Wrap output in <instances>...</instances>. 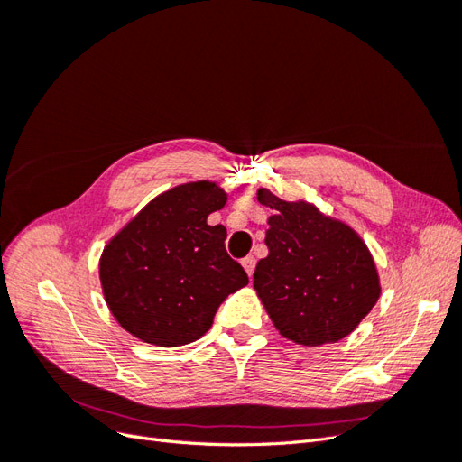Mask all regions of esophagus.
Listing matches in <instances>:
<instances>
[{"label":"esophagus","mask_w":462,"mask_h":462,"mask_svg":"<svg viewBox=\"0 0 462 462\" xmlns=\"http://www.w3.org/2000/svg\"><path fill=\"white\" fill-rule=\"evenodd\" d=\"M243 268H245V272L248 273V277H253V273H254V265H256V260L253 258V256H246V258H243Z\"/></svg>","instance_id":"esophagus-1"}]
</instances>
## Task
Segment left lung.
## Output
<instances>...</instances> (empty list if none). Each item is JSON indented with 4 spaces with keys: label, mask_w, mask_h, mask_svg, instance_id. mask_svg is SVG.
<instances>
[{
    "label": "left lung",
    "mask_w": 462,
    "mask_h": 462,
    "mask_svg": "<svg viewBox=\"0 0 462 462\" xmlns=\"http://www.w3.org/2000/svg\"><path fill=\"white\" fill-rule=\"evenodd\" d=\"M272 209L268 256L256 263L254 291L285 339L318 346L353 333L382 295L375 262L362 236L312 202H287L258 189Z\"/></svg>",
    "instance_id": "obj_1"
}]
</instances>
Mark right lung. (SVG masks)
Segmentation results:
<instances>
[{
    "instance_id": "right-lung-1",
    "label": "right lung",
    "mask_w": 462,
    "mask_h": 462,
    "mask_svg": "<svg viewBox=\"0 0 462 462\" xmlns=\"http://www.w3.org/2000/svg\"><path fill=\"white\" fill-rule=\"evenodd\" d=\"M226 202L214 180L177 185L107 241L100 283L125 331L158 346L192 343L212 328L219 304L248 283L227 254L226 227L206 221Z\"/></svg>"
}]
</instances>
